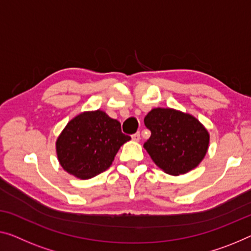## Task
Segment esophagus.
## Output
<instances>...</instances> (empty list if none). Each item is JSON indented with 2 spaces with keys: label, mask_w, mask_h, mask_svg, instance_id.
<instances>
[{
  "label": "esophagus",
  "mask_w": 251,
  "mask_h": 251,
  "mask_svg": "<svg viewBox=\"0 0 251 251\" xmlns=\"http://www.w3.org/2000/svg\"><path fill=\"white\" fill-rule=\"evenodd\" d=\"M132 138H133V141H136V142H138L141 140V134H140V132H137V133H135V134H133L132 135Z\"/></svg>",
  "instance_id": "34e87169"
}]
</instances>
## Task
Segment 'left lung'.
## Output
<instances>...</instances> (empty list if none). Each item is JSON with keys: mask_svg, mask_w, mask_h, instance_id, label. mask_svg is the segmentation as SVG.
Instances as JSON below:
<instances>
[{"mask_svg": "<svg viewBox=\"0 0 251 251\" xmlns=\"http://www.w3.org/2000/svg\"><path fill=\"white\" fill-rule=\"evenodd\" d=\"M151 136L144 149L164 173L178 176L196 168L208 149L209 135L192 115L170 108H155L145 116Z\"/></svg>", "mask_w": 251, "mask_h": 251, "instance_id": "8db88e82", "label": "left lung"}]
</instances>
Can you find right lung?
Segmentation results:
<instances>
[{
	"label": "right lung",
	"instance_id": "obj_1",
	"mask_svg": "<svg viewBox=\"0 0 251 251\" xmlns=\"http://www.w3.org/2000/svg\"><path fill=\"white\" fill-rule=\"evenodd\" d=\"M129 140L118 121L101 110L88 111L66 125L56 142V152L65 171L90 179L106 171L119 148Z\"/></svg>",
	"mask_w": 251,
	"mask_h": 251
}]
</instances>
